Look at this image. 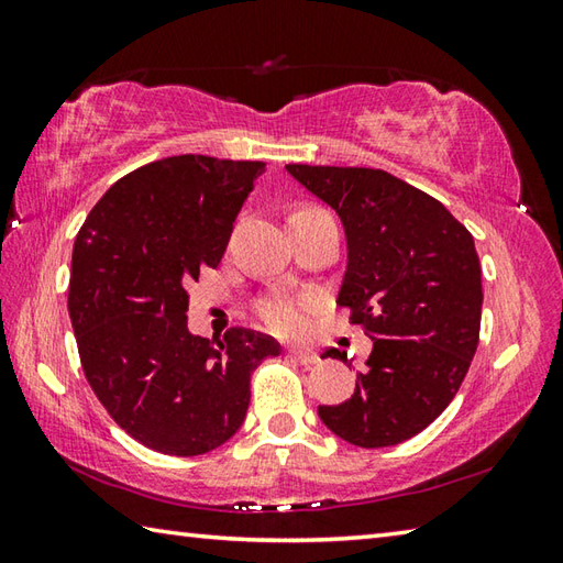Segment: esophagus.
I'll use <instances>...</instances> for the list:
<instances>
[{"label": "esophagus", "instance_id": "1", "mask_svg": "<svg viewBox=\"0 0 563 563\" xmlns=\"http://www.w3.org/2000/svg\"><path fill=\"white\" fill-rule=\"evenodd\" d=\"M288 355L292 357V361L300 363V365H314V363L319 361V355H317V353L307 351V349H295V345H290V349H288Z\"/></svg>", "mask_w": 563, "mask_h": 563}]
</instances>
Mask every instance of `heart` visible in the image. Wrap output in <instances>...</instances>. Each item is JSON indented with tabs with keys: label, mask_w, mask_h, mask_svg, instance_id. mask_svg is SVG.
Instances as JSON below:
<instances>
[{
	"label": "heart",
	"mask_w": 563,
	"mask_h": 563,
	"mask_svg": "<svg viewBox=\"0 0 563 563\" xmlns=\"http://www.w3.org/2000/svg\"><path fill=\"white\" fill-rule=\"evenodd\" d=\"M309 210H321V208L307 206L295 212H309ZM314 307L317 305L312 297L275 292V295H266L263 300L256 302V314L271 331L283 333V336H297V333L307 331L309 321H312Z\"/></svg>",
	"instance_id": "heart-1"
}]
</instances>
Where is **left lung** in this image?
<instances>
[{
	"label": "left lung",
	"mask_w": 563,
	"mask_h": 563,
	"mask_svg": "<svg viewBox=\"0 0 563 563\" xmlns=\"http://www.w3.org/2000/svg\"><path fill=\"white\" fill-rule=\"evenodd\" d=\"M288 172L339 212L349 236L339 307L373 339L353 397L319 406L321 421L357 448L399 445L448 409L479 345L474 239L440 200L382 169L288 164ZM324 355L349 365L339 349Z\"/></svg>",
	"instance_id": "8db88e82"
}]
</instances>
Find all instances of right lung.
Wrapping results in <instances>:
<instances>
[{"label": "right lung", "instance_id": "right-lung-1", "mask_svg": "<svg viewBox=\"0 0 563 563\" xmlns=\"http://www.w3.org/2000/svg\"><path fill=\"white\" fill-rule=\"evenodd\" d=\"M263 162L181 154L106 190L71 251L67 309L84 377L130 438L194 457L230 440L251 373L280 353L266 333H188V285L218 268Z\"/></svg>", "mask_w": 563, "mask_h": 563}]
</instances>
